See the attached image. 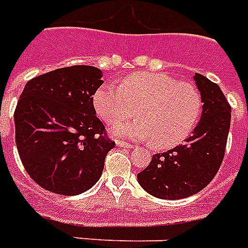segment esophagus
<instances>
[{
  "mask_svg": "<svg viewBox=\"0 0 248 248\" xmlns=\"http://www.w3.org/2000/svg\"><path fill=\"white\" fill-rule=\"evenodd\" d=\"M117 147H121V149H133L134 145H130V143H126V142H122V140H117Z\"/></svg>",
  "mask_w": 248,
  "mask_h": 248,
  "instance_id": "esophagus-1",
  "label": "esophagus"
}]
</instances>
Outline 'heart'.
Returning <instances> with one entry per match:
<instances>
[{
    "label": "heart",
    "instance_id": "heart-1",
    "mask_svg": "<svg viewBox=\"0 0 248 248\" xmlns=\"http://www.w3.org/2000/svg\"><path fill=\"white\" fill-rule=\"evenodd\" d=\"M98 117L116 124L132 116L135 108L140 119L111 130L115 138L150 140L153 147L165 150L182 143L197 124L202 98L190 82H179L162 73H133L119 87L105 83L93 95Z\"/></svg>",
    "mask_w": 248,
    "mask_h": 248
}]
</instances>
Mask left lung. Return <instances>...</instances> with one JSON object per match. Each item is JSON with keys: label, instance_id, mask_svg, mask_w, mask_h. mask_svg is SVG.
<instances>
[{"label": "left lung", "instance_id": "obj_1", "mask_svg": "<svg viewBox=\"0 0 248 248\" xmlns=\"http://www.w3.org/2000/svg\"><path fill=\"white\" fill-rule=\"evenodd\" d=\"M202 98V115L183 145L153 155L137 175L142 188L159 199H182L197 194L217 175L224 156L231 108L220 87L195 73Z\"/></svg>", "mask_w": 248, "mask_h": 248}]
</instances>
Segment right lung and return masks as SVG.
I'll return each instance as SVG.
<instances>
[{"mask_svg":"<svg viewBox=\"0 0 248 248\" xmlns=\"http://www.w3.org/2000/svg\"><path fill=\"white\" fill-rule=\"evenodd\" d=\"M102 76L98 67L77 65L25 85L14 111L16 143L26 172L47 191L78 195L102 175L114 147L93 105Z\"/></svg>","mask_w":248,"mask_h":248,"instance_id":"obj_1","label":"right lung"}]
</instances>
